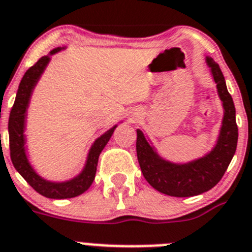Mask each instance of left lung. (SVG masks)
Here are the masks:
<instances>
[{
  "label": "left lung",
  "instance_id": "left-lung-1",
  "mask_svg": "<svg viewBox=\"0 0 252 252\" xmlns=\"http://www.w3.org/2000/svg\"><path fill=\"white\" fill-rule=\"evenodd\" d=\"M209 66L223 101L224 118L220 136L214 150L205 158L185 165H175L158 158L141 130H137V158L143 177L152 187L174 197H191L204 193L218 185L233 158L238 141L236 109L228 92L219 65L208 58Z\"/></svg>",
  "mask_w": 252,
  "mask_h": 252
}]
</instances>
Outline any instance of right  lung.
<instances>
[{
    "label": "right lung",
    "mask_w": 252,
    "mask_h": 252,
    "mask_svg": "<svg viewBox=\"0 0 252 252\" xmlns=\"http://www.w3.org/2000/svg\"><path fill=\"white\" fill-rule=\"evenodd\" d=\"M58 50L51 51V54L58 52ZM50 58L43 56L35 63L33 66H31L25 71L24 77L22 78V82L19 84L16 98L10 111V118H8V141H10V158L14 164L15 169L20 173L23 178L28 182L33 189L41 193L42 196L48 198H71L75 196H79L83 192H86L91 187L92 182L96 175L97 162H98V156L103 147L109 142V139L113 136V129L107 130L105 134L97 139L94 143L92 149L88 155L86 168L82 172V174L78 175L77 178L65 183H51V182L44 181L41 177H38L34 170L29 165L27 156L24 151V116L28 106L29 97H31L32 90L37 83L38 78L41 77L42 71L44 70L46 65L48 64Z\"/></svg>",
    "instance_id": "add662e5"
}]
</instances>
